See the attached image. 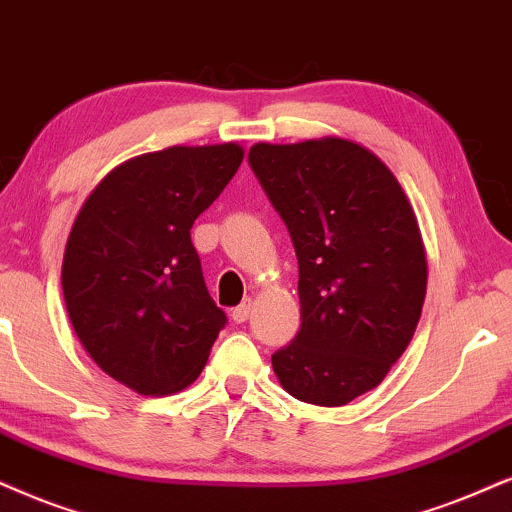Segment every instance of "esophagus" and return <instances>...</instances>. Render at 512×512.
<instances>
[{"instance_id": "34e87169", "label": "esophagus", "mask_w": 512, "mask_h": 512, "mask_svg": "<svg viewBox=\"0 0 512 512\" xmlns=\"http://www.w3.org/2000/svg\"><path fill=\"white\" fill-rule=\"evenodd\" d=\"M250 309H252V302H250V300H243V302L238 304V307L234 309V312H231V319H234L236 323H243V321H248V316H250Z\"/></svg>"}]
</instances>
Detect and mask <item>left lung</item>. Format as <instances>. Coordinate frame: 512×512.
I'll return each mask as SVG.
<instances>
[{
    "instance_id": "obj_1",
    "label": "left lung",
    "mask_w": 512,
    "mask_h": 512,
    "mask_svg": "<svg viewBox=\"0 0 512 512\" xmlns=\"http://www.w3.org/2000/svg\"><path fill=\"white\" fill-rule=\"evenodd\" d=\"M248 163L300 269V331L271 366L295 399L345 406L380 385L418 326L428 262L416 215L383 160L354 141L255 144Z\"/></svg>"
}]
</instances>
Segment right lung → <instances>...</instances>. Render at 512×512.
Wrapping results in <instances>:
<instances>
[{
  "label": "right lung",
  "instance_id": "add662e5",
  "mask_svg": "<svg viewBox=\"0 0 512 512\" xmlns=\"http://www.w3.org/2000/svg\"><path fill=\"white\" fill-rule=\"evenodd\" d=\"M241 160L238 144L139 155L115 167L75 219L61 274L70 323L101 371L134 392L191 385L226 326L191 226Z\"/></svg>",
  "mask_w": 512,
  "mask_h": 512
}]
</instances>
